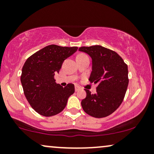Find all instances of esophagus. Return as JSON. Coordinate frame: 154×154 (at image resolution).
<instances>
[{"instance_id":"esophagus-1","label":"esophagus","mask_w":154,"mask_h":154,"mask_svg":"<svg viewBox=\"0 0 154 154\" xmlns=\"http://www.w3.org/2000/svg\"><path fill=\"white\" fill-rule=\"evenodd\" d=\"M75 91H76V92H77V91H79V90H80V88H79V86H77V85H76L75 87Z\"/></svg>"}]
</instances>
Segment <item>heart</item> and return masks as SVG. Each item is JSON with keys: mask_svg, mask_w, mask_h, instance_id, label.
Segmentation results:
<instances>
[{"mask_svg": "<svg viewBox=\"0 0 154 154\" xmlns=\"http://www.w3.org/2000/svg\"><path fill=\"white\" fill-rule=\"evenodd\" d=\"M84 56H86L83 54H79L77 55V57H84Z\"/></svg>", "mask_w": 154, "mask_h": 154, "instance_id": "heart-1", "label": "heart"}]
</instances>
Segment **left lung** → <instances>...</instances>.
<instances>
[{
  "instance_id": "left-lung-1",
  "label": "left lung",
  "mask_w": 154,
  "mask_h": 154,
  "mask_svg": "<svg viewBox=\"0 0 154 154\" xmlns=\"http://www.w3.org/2000/svg\"><path fill=\"white\" fill-rule=\"evenodd\" d=\"M79 51L91 57L92 72L89 80L98 84L95 94L85 89L87 95L81 105L90 116L106 117L122 103L129 83L128 65L115 51L101 45L80 47Z\"/></svg>"
}]
</instances>
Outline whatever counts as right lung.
I'll use <instances>...</instances> for the list:
<instances>
[{"label":"right lung","mask_w":154,"mask_h":154,"mask_svg":"<svg viewBox=\"0 0 154 154\" xmlns=\"http://www.w3.org/2000/svg\"><path fill=\"white\" fill-rule=\"evenodd\" d=\"M77 47L50 45L29 56L22 67L21 82L24 95L32 109L45 116L59 114L66 107L69 97L75 93L72 83L63 88L54 79L65 59Z\"/></svg>","instance_id":"right-lung-1"}]
</instances>
